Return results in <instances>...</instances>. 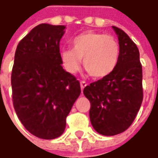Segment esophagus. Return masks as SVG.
I'll return each mask as SVG.
<instances>
[{"label": "esophagus", "mask_w": 158, "mask_h": 158, "mask_svg": "<svg viewBox=\"0 0 158 158\" xmlns=\"http://www.w3.org/2000/svg\"><path fill=\"white\" fill-rule=\"evenodd\" d=\"M80 85H81V88H82V90H83V89L85 88V87L87 85V83H86V82H85V81H81Z\"/></svg>", "instance_id": "esophagus-1"}]
</instances>
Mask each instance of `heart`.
<instances>
[{"label": "heart", "instance_id": "obj_1", "mask_svg": "<svg viewBox=\"0 0 158 158\" xmlns=\"http://www.w3.org/2000/svg\"><path fill=\"white\" fill-rule=\"evenodd\" d=\"M119 56L120 46L114 36L93 31L77 35L72 42V49L61 52V59L67 72L76 73L83 59L84 68L94 78L110 74L115 68Z\"/></svg>", "mask_w": 158, "mask_h": 158}]
</instances>
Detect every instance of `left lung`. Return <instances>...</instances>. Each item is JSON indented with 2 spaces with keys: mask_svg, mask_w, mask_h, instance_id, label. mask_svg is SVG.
Here are the masks:
<instances>
[{
  "mask_svg": "<svg viewBox=\"0 0 158 158\" xmlns=\"http://www.w3.org/2000/svg\"><path fill=\"white\" fill-rule=\"evenodd\" d=\"M113 29L118 35L120 46L118 63L110 74L84 89V94L91 103V124L104 135L126 131L134 122L143 101L138 48L123 30L115 26Z\"/></svg>",
  "mask_w": 158,
  "mask_h": 158,
  "instance_id": "8db88e82",
  "label": "left lung"
}]
</instances>
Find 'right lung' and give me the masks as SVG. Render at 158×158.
I'll list each match as a JSON object with an SVG mask.
<instances>
[{"label":"right lung","instance_id":"1","mask_svg":"<svg viewBox=\"0 0 158 158\" xmlns=\"http://www.w3.org/2000/svg\"><path fill=\"white\" fill-rule=\"evenodd\" d=\"M64 28L39 24L15 52L10 78L13 107L23 127L42 139L64 133L66 117L81 94L79 81L62 66L60 41Z\"/></svg>","mask_w":158,"mask_h":158}]
</instances>
